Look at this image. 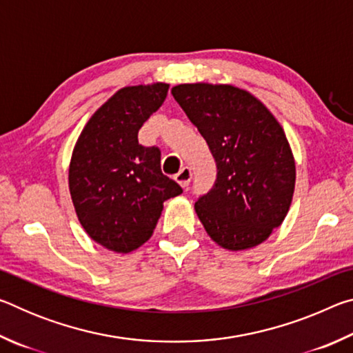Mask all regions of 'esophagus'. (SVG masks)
<instances>
[{"label": "esophagus", "instance_id": "1", "mask_svg": "<svg viewBox=\"0 0 353 353\" xmlns=\"http://www.w3.org/2000/svg\"><path fill=\"white\" fill-rule=\"evenodd\" d=\"M191 176H193V172H191V168H188V166H183V168L177 172L176 174V181L177 183L181 185V187H188L190 182H191Z\"/></svg>", "mask_w": 353, "mask_h": 353}]
</instances>
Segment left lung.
<instances>
[{
	"label": "left lung",
	"instance_id": "left-lung-1",
	"mask_svg": "<svg viewBox=\"0 0 353 353\" xmlns=\"http://www.w3.org/2000/svg\"><path fill=\"white\" fill-rule=\"evenodd\" d=\"M171 93L216 162L214 185L194 204L202 225L224 249L259 246L283 223L294 193L296 163L282 126L234 85L181 83Z\"/></svg>",
	"mask_w": 353,
	"mask_h": 353
}]
</instances>
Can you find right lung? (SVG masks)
Instances as JSON below:
<instances>
[{
    "label": "right lung",
    "mask_w": 353,
    "mask_h": 353,
    "mask_svg": "<svg viewBox=\"0 0 353 353\" xmlns=\"http://www.w3.org/2000/svg\"><path fill=\"white\" fill-rule=\"evenodd\" d=\"M168 83L124 87L88 119L68 171L70 194L88 236L128 254L151 238L163 202L182 193L160 168V149L141 146L139 130L160 109Z\"/></svg>",
    "instance_id": "obj_1"
}]
</instances>
